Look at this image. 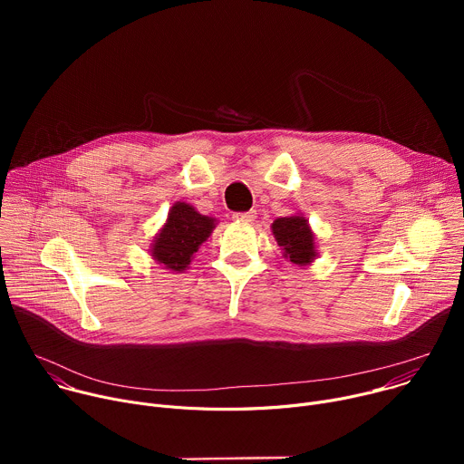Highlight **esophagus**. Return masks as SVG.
Wrapping results in <instances>:
<instances>
[{
	"instance_id": "esophagus-1",
	"label": "esophagus",
	"mask_w": 464,
	"mask_h": 464,
	"mask_svg": "<svg viewBox=\"0 0 464 464\" xmlns=\"http://www.w3.org/2000/svg\"><path fill=\"white\" fill-rule=\"evenodd\" d=\"M255 217H256L255 211H246V213H235L233 215V218L238 220V222H253Z\"/></svg>"
}]
</instances>
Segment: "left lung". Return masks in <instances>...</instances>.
Wrapping results in <instances>:
<instances>
[{"label":"left lung","mask_w":464,"mask_h":464,"mask_svg":"<svg viewBox=\"0 0 464 464\" xmlns=\"http://www.w3.org/2000/svg\"><path fill=\"white\" fill-rule=\"evenodd\" d=\"M272 229L279 246H283L285 249V256L290 258L294 264L304 266V264L314 260V233L310 231L308 222L303 217L277 218Z\"/></svg>","instance_id":"obj_1"}]
</instances>
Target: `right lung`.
Here are the masks:
<instances>
[{
	"label": "right lung",
	"mask_w": 464,
	"mask_h": 464,
	"mask_svg": "<svg viewBox=\"0 0 464 464\" xmlns=\"http://www.w3.org/2000/svg\"><path fill=\"white\" fill-rule=\"evenodd\" d=\"M215 227V220L194 211L192 206L178 202L172 206L167 224L152 244V256L167 270L183 272Z\"/></svg>",
	"instance_id": "right-lung-1"
}]
</instances>
